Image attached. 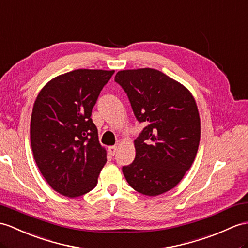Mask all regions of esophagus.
<instances>
[{
    "instance_id": "esophagus-1",
    "label": "esophagus",
    "mask_w": 248,
    "mask_h": 248,
    "mask_svg": "<svg viewBox=\"0 0 248 248\" xmlns=\"http://www.w3.org/2000/svg\"><path fill=\"white\" fill-rule=\"evenodd\" d=\"M117 146H109L108 147V152H109V154H110V155H114V154H116V152H117Z\"/></svg>"
}]
</instances>
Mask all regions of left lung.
Returning <instances> with one entry per match:
<instances>
[{"label": "left lung", "instance_id": "obj_1", "mask_svg": "<svg viewBox=\"0 0 248 248\" xmlns=\"http://www.w3.org/2000/svg\"><path fill=\"white\" fill-rule=\"evenodd\" d=\"M127 93L139 122L147 123L136 140V158L122 170L140 194L172 189L195 161L201 123L194 96L182 84L153 68L121 70L114 77Z\"/></svg>", "mask_w": 248, "mask_h": 248}]
</instances>
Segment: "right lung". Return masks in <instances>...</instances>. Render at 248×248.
Instances as JSON below:
<instances>
[{
    "label": "right lung",
    "mask_w": 248,
    "mask_h": 248,
    "mask_svg": "<svg viewBox=\"0 0 248 248\" xmlns=\"http://www.w3.org/2000/svg\"><path fill=\"white\" fill-rule=\"evenodd\" d=\"M114 70L76 69L48 82L35 100L30 142L41 173L59 194L76 198L93 190L105 165L92 111Z\"/></svg>",
    "instance_id": "1"
}]
</instances>
